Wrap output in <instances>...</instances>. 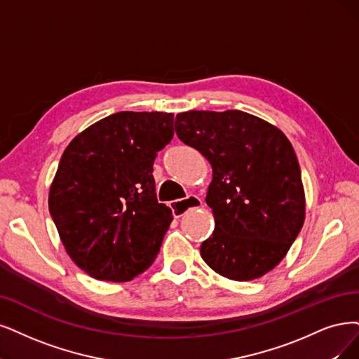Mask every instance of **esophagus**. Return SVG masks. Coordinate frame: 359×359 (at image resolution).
<instances>
[{
	"label": "esophagus",
	"instance_id": "esophagus-1",
	"mask_svg": "<svg viewBox=\"0 0 359 359\" xmlns=\"http://www.w3.org/2000/svg\"><path fill=\"white\" fill-rule=\"evenodd\" d=\"M203 204V201L198 198L196 195H189L187 200L183 201H172L171 203V211H172V216L175 217H182L184 213H187L188 210H192V208H198Z\"/></svg>",
	"mask_w": 359,
	"mask_h": 359
}]
</instances>
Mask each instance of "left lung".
Listing matches in <instances>:
<instances>
[{"label":"left lung","mask_w":359,"mask_h":359,"mask_svg":"<svg viewBox=\"0 0 359 359\" xmlns=\"http://www.w3.org/2000/svg\"><path fill=\"white\" fill-rule=\"evenodd\" d=\"M175 130L213 168L205 203L216 228L201 244L204 262L233 281L272 271L304 222L302 172L290 140L243 111L182 112Z\"/></svg>","instance_id":"8db88e82"}]
</instances>
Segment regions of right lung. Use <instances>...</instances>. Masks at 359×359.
I'll return each instance as SVG.
<instances>
[{
	"instance_id": "right-lung-1",
	"label": "right lung",
	"mask_w": 359,
	"mask_h": 359,
	"mask_svg": "<svg viewBox=\"0 0 359 359\" xmlns=\"http://www.w3.org/2000/svg\"><path fill=\"white\" fill-rule=\"evenodd\" d=\"M172 139V114L123 111L90 126L65 149L48 210L66 253L100 281L148 269L172 220L152 176Z\"/></svg>"
}]
</instances>
